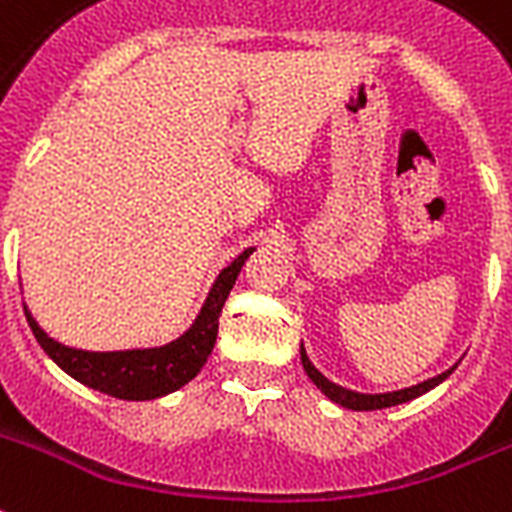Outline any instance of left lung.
Returning a JSON list of instances; mask_svg holds the SVG:
<instances>
[{"mask_svg":"<svg viewBox=\"0 0 512 512\" xmlns=\"http://www.w3.org/2000/svg\"><path fill=\"white\" fill-rule=\"evenodd\" d=\"M301 363H304L306 374H309V380L320 388V391L328 396L331 401H336V404H342V407H347V410H358V412H366V410H385V407H396V404H404V401L410 399H418V396H423L426 391H431L434 385H439V382L445 380L450 372L439 374V377H431V380L420 382V385H412V388H404V391H393V393H355V391H347V388H342V385H336V382L325 380L323 374L317 372L312 366V361L306 358L304 347H301Z\"/></svg>","mask_w":512,"mask_h":512,"instance_id":"1","label":"left lung"}]
</instances>
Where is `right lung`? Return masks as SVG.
Returning a JSON list of instances; mask_svg holds the SVG:
<instances>
[{
	"instance_id": "1",
	"label": "right lung",
	"mask_w": 512,
	"mask_h": 512,
	"mask_svg": "<svg viewBox=\"0 0 512 512\" xmlns=\"http://www.w3.org/2000/svg\"><path fill=\"white\" fill-rule=\"evenodd\" d=\"M249 255H252V249H244L230 266L222 268V274L217 276V282L211 287L195 325L181 339L165 344V347L121 352L75 350V347H64V344L54 342L24 306L26 320H29L34 339L54 358L56 366H62L64 372L83 385L127 401L160 399L165 393L179 391L181 385H187L208 361L214 342H217L222 306H225L227 295L236 285L241 266Z\"/></svg>"
}]
</instances>
